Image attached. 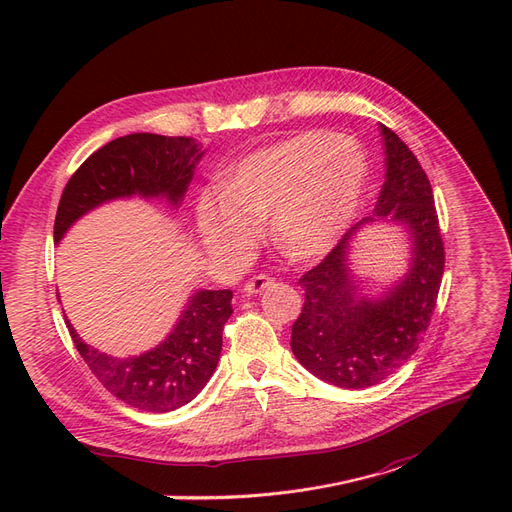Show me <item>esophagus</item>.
Returning <instances> with one entry per match:
<instances>
[{"label":"esophagus","mask_w":512,"mask_h":512,"mask_svg":"<svg viewBox=\"0 0 512 512\" xmlns=\"http://www.w3.org/2000/svg\"><path fill=\"white\" fill-rule=\"evenodd\" d=\"M272 278L268 276V274H257V276H253L249 282H246L244 285V293L246 295H259L261 291H266L270 285H272Z\"/></svg>","instance_id":"34e87169"}]
</instances>
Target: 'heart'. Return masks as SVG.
I'll return each mask as SVG.
<instances>
[{
	"label": "heart",
	"mask_w": 512,
	"mask_h": 512,
	"mask_svg": "<svg viewBox=\"0 0 512 512\" xmlns=\"http://www.w3.org/2000/svg\"><path fill=\"white\" fill-rule=\"evenodd\" d=\"M367 177L363 149L325 130L301 132L246 156L227 189H208L198 202V232L219 259L259 238L272 217L280 249L297 259L325 255L339 242L361 204Z\"/></svg>",
	"instance_id": "b5f03b06"
}]
</instances>
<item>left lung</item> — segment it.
<instances>
[{
	"label": "left lung",
	"instance_id": "8db88e82",
	"mask_svg": "<svg viewBox=\"0 0 512 512\" xmlns=\"http://www.w3.org/2000/svg\"><path fill=\"white\" fill-rule=\"evenodd\" d=\"M386 181L373 215L344 234L316 268L299 278L304 308L293 323L291 350L310 373L339 388L380 384L418 350L437 306L445 249L430 181L413 151L382 124ZM390 214L389 218L387 215ZM387 216L414 242L412 268L382 298L357 295L347 251L365 222Z\"/></svg>",
	"mask_w": 512,
	"mask_h": 512
}]
</instances>
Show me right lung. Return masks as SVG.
Instances as JSON below:
<instances>
[{
    "mask_svg": "<svg viewBox=\"0 0 512 512\" xmlns=\"http://www.w3.org/2000/svg\"><path fill=\"white\" fill-rule=\"evenodd\" d=\"M204 151L192 137L135 132L94 151L67 181L56 208L54 242L92 208L116 198H166L179 206ZM232 291H198L189 297L175 329L141 356L113 358L69 335L94 377L130 407L175 411L198 396L217 369L223 327L232 316Z\"/></svg>",
    "mask_w": 512,
    "mask_h": 512,
    "instance_id": "obj_1",
    "label": "right lung"
}]
</instances>
